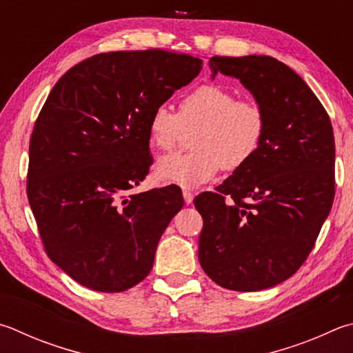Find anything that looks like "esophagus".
I'll return each instance as SVG.
<instances>
[{"instance_id": "esophagus-1", "label": "esophagus", "mask_w": 353, "mask_h": 353, "mask_svg": "<svg viewBox=\"0 0 353 353\" xmlns=\"http://www.w3.org/2000/svg\"><path fill=\"white\" fill-rule=\"evenodd\" d=\"M183 199H185V203H191L194 199V193L191 190H183Z\"/></svg>"}]
</instances>
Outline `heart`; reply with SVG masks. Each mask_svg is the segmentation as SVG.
<instances>
[{"instance_id":"b5f03b06","label":"heart","mask_w":353,"mask_h":353,"mask_svg":"<svg viewBox=\"0 0 353 353\" xmlns=\"http://www.w3.org/2000/svg\"><path fill=\"white\" fill-rule=\"evenodd\" d=\"M190 152H174L157 160L160 182L194 188L217 171H238L252 160L264 142L267 114L253 99H238L222 85H201L181 99L179 112L157 106L148 121L151 145L171 151L183 130H193Z\"/></svg>"}]
</instances>
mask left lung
<instances>
[{
  "label": "left lung",
  "instance_id": "8db88e82",
  "mask_svg": "<svg viewBox=\"0 0 353 353\" xmlns=\"http://www.w3.org/2000/svg\"><path fill=\"white\" fill-rule=\"evenodd\" d=\"M264 106L259 151L194 199L203 227L199 262L223 288L256 292L304 264L335 197V139L327 111L301 77L267 55L211 57Z\"/></svg>",
  "mask_w": 353,
  "mask_h": 353
}]
</instances>
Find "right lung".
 Wrapping results in <instances>:
<instances>
[{
  "mask_svg": "<svg viewBox=\"0 0 353 353\" xmlns=\"http://www.w3.org/2000/svg\"><path fill=\"white\" fill-rule=\"evenodd\" d=\"M201 69L187 54L117 50L80 61L50 91L30 137L28 199L50 261L79 284L117 293L151 272L183 199L126 193L152 165V111Z\"/></svg>",
  "mask_w": 353,
  "mask_h": 353,
  "instance_id": "1",
  "label": "right lung"
}]
</instances>
